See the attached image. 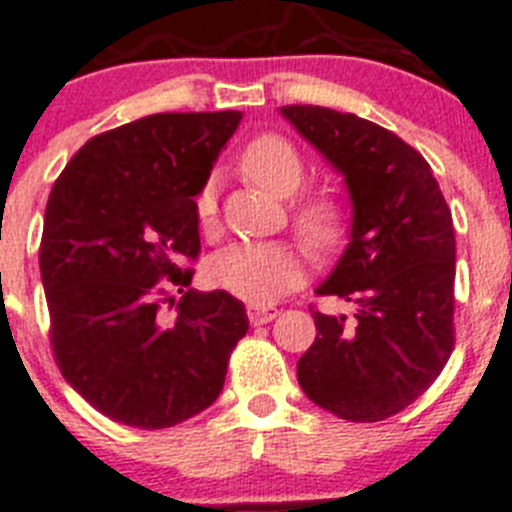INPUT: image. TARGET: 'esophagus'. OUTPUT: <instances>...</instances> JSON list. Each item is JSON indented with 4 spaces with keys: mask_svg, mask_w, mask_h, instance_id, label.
Instances as JSON below:
<instances>
[{
    "mask_svg": "<svg viewBox=\"0 0 512 512\" xmlns=\"http://www.w3.org/2000/svg\"><path fill=\"white\" fill-rule=\"evenodd\" d=\"M278 308H260V306H250L247 308V316H250V324L252 326H262V324H270V321L278 316Z\"/></svg>",
    "mask_w": 512,
    "mask_h": 512,
    "instance_id": "esophagus-1",
    "label": "esophagus"
}]
</instances>
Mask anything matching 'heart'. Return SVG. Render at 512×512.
<instances>
[{
	"instance_id": "obj_1",
	"label": "heart",
	"mask_w": 512,
	"mask_h": 512,
	"mask_svg": "<svg viewBox=\"0 0 512 512\" xmlns=\"http://www.w3.org/2000/svg\"><path fill=\"white\" fill-rule=\"evenodd\" d=\"M239 170L247 181L273 196L296 193L303 181V158L285 137L257 135L239 155ZM201 229L214 227L216 186L206 183L196 196ZM293 224L306 245L329 252L347 232V206L331 191L303 193L293 204ZM306 275V255L290 242H237L214 252L206 262V278L214 288L232 293L247 303H273Z\"/></svg>"
}]
</instances>
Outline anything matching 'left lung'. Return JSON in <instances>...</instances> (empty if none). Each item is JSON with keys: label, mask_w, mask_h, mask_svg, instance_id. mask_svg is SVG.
<instances>
[{"label": "left lung", "mask_w": 512, "mask_h": 512, "mask_svg": "<svg viewBox=\"0 0 512 512\" xmlns=\"http://www.w3.org/2000/svg\"><path fill=\"white\" fill-rule=\"evenodd\" d=\"M280 114L342 173L352 199L347 250L316 288L352 313L313 311L319 334L298 359V382L344 421H385L426 393L454 349L451 211L423 155L380 124L311 104Z\"/></svg>", "instance_id": "1"}]
</instances>
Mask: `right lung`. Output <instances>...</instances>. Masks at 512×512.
Segmentation results:
<instances>
[{
    "label": "right lung",
    "instance_id": "obj_1",
    "mask_svg": "<svg viewBox=\"0 0 512 512\" xmlns=\"http://www.w3.org/2000/svg\"><path fill=\"white\" fill-rule=\"evenodd\" d=\"M242 112L150 114L91 137L45 206L40 275L50 347L96 411L132 428H170L209 408L245 303L189 288L168 320L157 283L191 285L201 250L196 196Z\"/></svg>",
    "mask_w": 512,
    "mask_h": 512
}]
</instances>
